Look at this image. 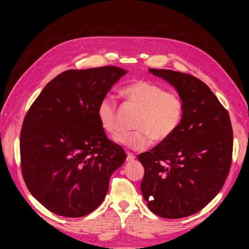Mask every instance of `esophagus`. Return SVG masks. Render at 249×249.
<instances>
[{
    "mask_svg": "<svg viewBox=\"0 0 249 249\" xmlns=\"http://www.w3.org/2000/svg\"><path fill=\"white\" fill-rule=\"evenodd\" d=\"M135 158H136V157H135V155H133L132 153L126 154V160H127V161H133Z\"/></svg>",
    "mask_w": 249,
    "mask_h": 249,
    "instance_id": "esophagus-1",
    "label": "esophagus"
}]
</instances>
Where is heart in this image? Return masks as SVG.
<instances>
[{
	"label": "heart",
	"mask_w": 249,
	"mask_h": 249,
	"mask_svg": "<svg viewBox=\"0 0 249 249\" xmlns=\"http://www.w3.org/2000/svg\"><path fill=\"white\" fill-rule=\"evenodd\" d=\"M122 95L140 109L133 132H122L115 136L119 144L134 150H142L151 142H163L179 128L183 119L184 104L179 94L147 80H135L122 89ZM99 123L105 132L117 129V105L111 96H104L96 107Z\"/></svg>",
	"instance_id": "1"
}]
</instances>
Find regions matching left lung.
<instances>
[{
    "instance_id": "1",
    "label": "left lung",
    "mask_w": 249,
    "mask_h": 249,
    "mask_svg": "<svg viewBox=\"0 0 249 249\" xmlns=\"http://www.w3.org/2000/svg\"><path fill=\"white\" fill-rule=\"evenodd\" d=\"M149 71L176 88L184 113L169 140L138 155L145 169L141 190L156 215L185 217L209 204L229 176L233 156L230 114L195 75L167 69Z\"/></svg>"
}]
</instances>
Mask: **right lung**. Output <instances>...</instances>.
Wrapping results in <instances>:
<instances>
[{
	"label": "right lung",
	"mask_w": 249,
	"mask_h": 249,
	"mask_svg": "<svg viewBox=\"0 0 249 249\" xmlns=\"http://www.w3.org/2000/svg\"><path fill=\"white\" fill-rule=\"evenodd\" d=\"M126 71L115 66L67 70L44 88L24 117L20 170L46 209L81 217L102 203L126 159L101 127L96 107Z\"/></svg>",
	"instance_id": "obj_1"
}]
</instances>
